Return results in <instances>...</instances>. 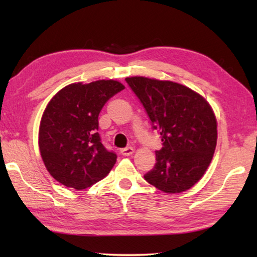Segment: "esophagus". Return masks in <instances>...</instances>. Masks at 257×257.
<instances>
[{
    "label": "esophagus",
    "mask_w": 257,
    "mask_h": 257,
    "mask_svg": "<svg viewBox=\"0 0 257 257\" xmlns=\"http://www.w3.org/2000/svg\"><path fill=\"white\" fill-rule=\"evenodd\" d=\"M135 153V150L133 147H125V149L120 150V154L123 155V156H129V155H133Z\"/></svg>",
    "instance_id": "obj_1"
}]
</instances>
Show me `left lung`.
<instances>
[{"label":"left lung","instance_id":"8db88e82","mask_svg":"<svg viewBox=\"0 0 257 257\" xmlns=\"http://www.w3.org/2000/svg\"><path fill=\"white\" fill-rule=\"evenodd\" d=\"M149 114L163 147L144 176L168 194L188 190L204 176L214 154L216 119L208 102L184 85L146 77L125 78Z\"/></svg>","mask_w":257,"mask_h":257}]
</instances>
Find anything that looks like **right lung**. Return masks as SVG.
Masks as SVG:
<instances>
[{
	"label": "right lung",
	"instance_id": "add662e5",
	"mask_svg": "<svg viewBox=\"0 0 257 257\" xmlns=\"http://www.w3.org/2000/svg\"><path fill=\"white\" fill-rule=\"evenodd\" d=\"M124 89L116 80L75 82L59 90L43 113L38 146L47 171L69 188L86 189L105 178L116 155L101 143L98 114Z\"/></svg>",
	"mask_w": 257,
	"mask_h": 257
}]
</instances>
